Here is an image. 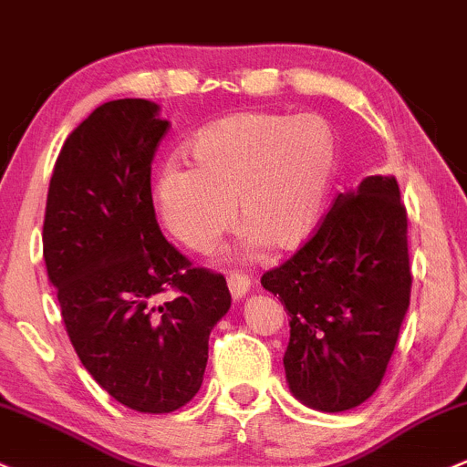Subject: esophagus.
<instances>
[{
    "label": "esophagus",
    "instance_id": "34e87169",
    "mask_svg": "<svg viewBox=\"0 0 467 467\" xmlns=\"http://www.w3.org/2000/svg\"><path fill=\"white\" fill-rule=\"evenodd\" d=\"M228 290L233 295V299H242L245 292L250 290V276L244 273H228Z\"/></svg>",
    "mask_w": 467,
    "mask_h": 467
}]
</instances>
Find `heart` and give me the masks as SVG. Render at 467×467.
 I'll return each instance as SVG.
<instances>
[{
    "label": "heart",
    "mask_w": 467,
    "mask_h": 467,
    "mask_svg": "<svg viewBox=\"0 0 467 467\" xmlns=\"http://www.w3.org/2000/svg\"><path fill=\"white\" fill-rule=\"evenodd\" d=\"M192 166L171 159L155 175L163 223L182 244L208 250L239 219L250 244L295 250L319 223L339 143L319 115L234 112L188 143Z\"/></svg>",
    "instance_id": "obj_1"
}]
</instances>
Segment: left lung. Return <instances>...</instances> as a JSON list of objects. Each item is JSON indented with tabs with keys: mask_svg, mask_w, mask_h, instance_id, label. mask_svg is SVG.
<instances>
[{
	"mask_svg": "<svg viewBox=\"0 0 467 467\" xmlns=\"http://www.w3.org/2000/svg\"><path fill=\"white\" fill-rule=\"evenodd\" d=\"M261 285L288 310L290 392L321 412L361 406L381 386L412 288L397 179L366 177L337 194L308 242Z\"/></svg>",
	"mask_w": 467,
	"mask_h": 467,
	"instance_id": "8db88e82",
	"label": "left lung"
}]
</instances>
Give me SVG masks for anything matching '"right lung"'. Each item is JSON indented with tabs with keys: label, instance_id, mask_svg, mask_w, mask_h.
Segmentation results:
<instances>
[{
	"label": "right lung",
	"instance_id": "obj_1",
	"mask_svg": "<svg viewBox=\"0 0 467 467\" xmlns=\"http://www.w3.org/2000/svg\"><path fill=\"white\" fill-rule=\"evenodd\" d=\"M168 126L146 99L92 110L55 161L44 217L46 270L77 357L112 399L148 414L199 392L210 330L230 310L223 275L194 268L159 230L150 163Z\"/></svg>",
	"mask_w": 467,
	"mask_h": 467
}]
</instances>
